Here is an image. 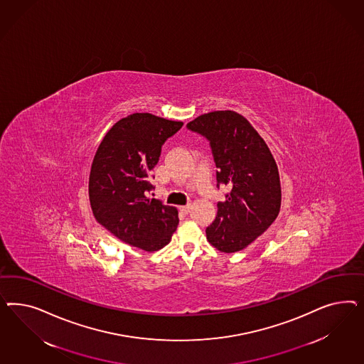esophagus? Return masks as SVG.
<instances>
[{"mask_svg": "<svg viewBox=\"0 0 364 364\" xmlns=\"http://www.w3.org/2000/svg\"><path fill=\"white\" fill-rule=\"evenodd\" d=\"M192 208V205L191 204H187V205H184V207H180V210L183 212V213H188L189 210Z\"/></svg>", "mask_w": 364, "mask_h": 364, "instance_id": "obj_1", "label": "esophagus"}]
</instances>
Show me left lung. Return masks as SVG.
<instances>
[{"label": "left lung", "instance_id": "1", "mask_svg": "<svg viewBox=\"0 0 364 364\" xmlns=\"http://www.w3.org/2000/svg\"><path fill=\"white\" fill-rule=\"evenodd\" d=\"M192 132L210 141L216 180L231 187L218 203L207 240L221 252L242 251L275 221L282 188L275 159L250 122L233 110H215L188 122Z\"/></svg>", "mask_w": 364, "mask_h": 364}]
</instances>
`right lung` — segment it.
Returning <instances> with one entry per match:
<instances>
[{
  "mask_svg": "<svg viewBox=\"0 0 364 364\" xmlns=\"http://www.w3.org/2000/svg\"><path fill=\"white\" fill-rule=\"evenodd\" d=\"M181 127L151 113L129 114L104 136L90 168L89 201L96 220L146 252L166 247L178 224L176 208L148 198V192L163 144Z\"/></svg>",
  "mask_w": 364,
  "mask_h": 364,
  "instance_id": "right-lung-1",
  "label": "right lung"
}]
</instances>
